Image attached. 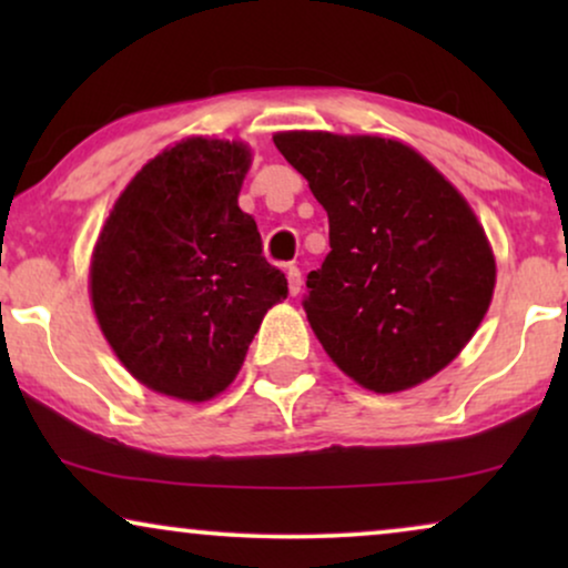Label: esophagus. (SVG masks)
I'll return each instance as SVG.
<instances>
[{"instance_id": "1", "label": "esophagus", "mask_w": 568, "mask_h": 568, "mask_svg": "<svg viewBox=\"0 0 568 568\" xmlns=\"http://www.w3.org/2000/svg\"><path fill=\"white\" fill-rule=\"evenodd\" d=\"M286 282H290V294H292V297H297L300 290H302V274H300L297 266L286 268Z\"/></svg>"}]
</instances>
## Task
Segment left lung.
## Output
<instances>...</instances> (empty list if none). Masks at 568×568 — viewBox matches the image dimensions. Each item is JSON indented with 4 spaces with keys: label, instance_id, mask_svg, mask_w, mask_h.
<instances>
[{
    "label": "left lung",
    "instance_id": "8db88e82",
    "mask_svg": "<svg viewBox=\"0 0 568 568\" xmlns=\"http://www.w3.org/2000/svg\"><path fill=\"white\" fill-rule=\"evenodd\" d=\"M328 214L331 253L305 313L331 362L372 393L426 383L491 305L496 258L468 201L414 146L375 134L276 131Z\"/></svg>",
    "mask_w": 568,
    "mask_h": 568
}]
</instances>
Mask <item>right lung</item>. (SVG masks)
Masks as SVG:
<instances>
[{"instance_id":"add662e5","label":"right lung","mask_w":568,"mask_h":568,"mask_svg":"<svg viewBox=\"0 0 568 568\" xmlns=\"http://www.w3.org/2000/svg\"><path fill=\"white\" fill-rule=\"evenodd\" d=\"M253 152L189 136L131 178L92 247L90 302L136 383L204 403L227 390L286 278L237 206Z\"/></svg>"}]
</instances>
